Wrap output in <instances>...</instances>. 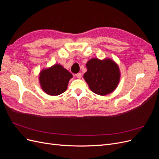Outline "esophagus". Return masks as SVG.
<instances>
[{"mask_svg": "<svg viewBox=\"0 0 159 159\" xmlns=\"http://www.w3.org/2000/svg\"><path fill=\"white\" fill-rule=\"evenodd\" d=\"M75 76H76V78H81V73H78V74H75Z\"/></svg>", "mask_w": 159, "mask_h": 159, "instance_id": "obj_1", "label": "esophagus"}]
</instances>
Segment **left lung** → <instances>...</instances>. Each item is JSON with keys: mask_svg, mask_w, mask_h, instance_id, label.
Masks as SVG:
<instances>
[{"mask_svg": "<svg viewBox=\"0 0 159 159\" xmlns=\"http://www.w3.org/2000/svg\"><path fill=\"white\" fill-rule=\"evenodd\" d=\"M84 78L93 93L105 95L117 88L120 80L118 65L109 58H91L86 64Z\"/></svg>", "mask_w": 159, "mask_h": 159, "instance_id": "1", "label": "left lung"}]
</instances>
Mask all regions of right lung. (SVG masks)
I'll return each mask as SVG.
<instances>
[{
	"mask_svg": "<svg viewBox=\"0 0 159 159\" xmlns=\"http://www.w3.org/2000/svg\"><path fill=\"white\" fill-rule=\"evenodd\" d=\"M72 74L63 66L54 64L42 70L39 75L41 88L50 95H58L65 92Z\"/></svg>",
	"mask_w": 159,
	"mask_h": 159,
	"instance_id": "obj_1",
	"label": "right lung"
}]
</instances>
